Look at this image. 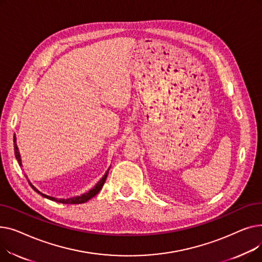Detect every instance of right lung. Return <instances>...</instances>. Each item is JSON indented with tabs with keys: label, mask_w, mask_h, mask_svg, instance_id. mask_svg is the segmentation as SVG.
Wrapping results in <instances>:
<instances>
[{
	"label": "right lung",
	"mask_w": 262,
	"mask_h": 262,
	"mask_svg": "<svg viewBox=\"0 0 262 262\" xmlns=\"http://www.w3.org/2000/svg\"><path fill=\"white\" fill-rule=\"evenodd\" d=\"M16 136H13V142H15V154H16V158H17V160H18V162H19V164L20 166L22 167V161H21V156H20V153H19V148H18V146H17V143H16ZM110 169V168H109ZM109 169L107 170V172L105 173V175L102 177V180L96 184L91 190H89L88 192H86V193H84V194H81V195H78V196H73V198H70V199H56V198H52V196H49V195H46V194H43V193H41V192L39 191V190H37L31 183H30V181H29V183H30V185L32 186V188L37 192V193H39V194H41L42 195L43 198H46V199H49V200H51V201H54V202H57V203H61V204H82V203H86L87 201H89L90 199H92L93 196H95L96 194L99 193L100 192V190L103 188V185H104V183H105V181H106V178H107V175H108V172H109Z\"/></svg>",
	"instance_id": "obj_1"
}]
</instances>
